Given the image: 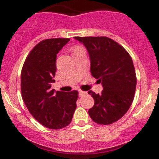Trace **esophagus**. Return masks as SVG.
I'll list each match as a JSON object with an SVG mask.
<instances>
[{
  "label": "esophagus",
  "instance_id": "esophagus-1",
  "mask_svg": "<svg viewBox=\"0 0 159 159\" xmlns=\"http://www.w3.org/2000/svg\"><path fill=\"white\" fill-rule=\"evenodd\" d=\"M85 94H87V92H84V91H82V90H79V96H82Z\"/></svg>",
  "mask_w": 159,
  "mask_h": 159
}]
</instances>
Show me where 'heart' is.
Wrapping results in <instances>:
<instances>
[{
    "instance_id": "1",
    "label": "heart",
    "mask_w": 159,
    "mask_h": 159,
    "mask_svg": "<svg viewBox=\"0 0 159 159\" xmlns=\"http://www.w3.org/2000/svg\"><path fill=\"white\" fill-rule=\"evenodd\" d=\"M81 48V47H80V46H76L75 47V49H74V50H75V49H78V48Z\"/></svg>"
}]
</instances>
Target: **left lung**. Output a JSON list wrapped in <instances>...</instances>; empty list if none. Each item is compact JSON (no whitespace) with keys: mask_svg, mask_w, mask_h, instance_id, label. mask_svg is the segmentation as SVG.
Returning <instances> with one entry per match:
<instances>
[{"mask_svg":"<svg viewBox=\"0 0 159 159\" xmlns=\"http://www.w3.org/2000/svg\"><path fill=\"white\" fill-rule=\"evenodd\" d=\"M75 39L87 48L91 75L103 87L101 94L88 92L95 102L89 115L98 124L114 123L123 117L134 99L137 78L132 57L123 46L108 37L76 36Z\"/></svg>","mask_w":159,"mask_h":159,"instance_id":"1","label":"left lung"}]
</instances>
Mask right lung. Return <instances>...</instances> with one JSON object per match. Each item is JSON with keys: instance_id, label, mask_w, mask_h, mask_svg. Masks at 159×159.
Returning <instances> with one entry per match:
<instances>
[{"instance_id": "right-lung-1", "label": "right lung", "mask_w": 159, "mask_h": 159, "mask_svg": "<svg viewBox=\"0 0 159 159\" xmlns=\"http://www.w3.org/2000/svg\"><path fill=\"white\" fill-rule=\"evenodd\" d=\"M69 40H43L30 51L21 69L24 102L32 116L48 129H61L68 125L77 106V90L62 92L52 89V83L55 81L57 54Z\"/></svg>"}]
</instances>
